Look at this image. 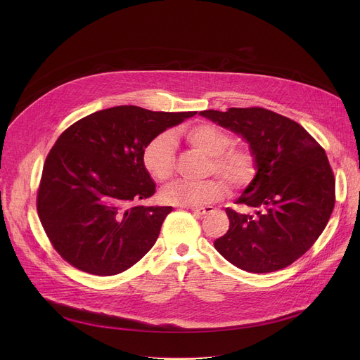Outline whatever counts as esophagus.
I'll return each instance as SVG.
<instances>
[{
    "mask_svg": "<svg viewBox=\"0 0 360 360\" xmlns=\"http://www.w3.org/2000/svg\"><path fill=\"white\" fill-rule=\"evenodd\" d=\"M189 210L196 215H205V214H211L214 211V207H191Z\"/></svg>",
    "mask_w": 360,
    "mask_h": 360,
    "instance_id": "34e87169",
    "label": "esophagus"
}]
</instances>
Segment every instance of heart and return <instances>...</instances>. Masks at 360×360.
<instances>
[{"mask_svg": "<svg viewBox=\"0 0 360 360\" xmlns=\"http://www.w3.org/2000/svg\"><path fill=\"white\" fill-rule=\"evenodd\" d=\"M186 142L195 149L211 157L210 171L225 178L232 186L246 185L255 174L252 153L240 146H231V136L222 129L199 124L182 131ZM176 142L171 132H162L152 138L143 148L142 162L148 174L160 182H167L175 172ZM228 189L221 179L202 182L176 181L165 188L164 199L181 207H200L225 198Z\"/></svg>", "mask_w": 360, "mask_h": 360, "instance_id": "b5f03b06", "label": "heart"}]
</instances>
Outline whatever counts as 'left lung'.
<instances>
[{
	"mask_svg": "<svg viewBox=\"0 0 360 360\" xmlns=\"http://www.w3.org/2000/svg\"><path fill=\"white\" fill-rule=\"evenodd\" d=\"M199 115L240 135L255 178L226 208L228 232L215 249L239 269L266 274L293 264L323 232L335 207V178L325 149L297 122L265 108L207 110Z\"/></svg>",
	"mask_w": 360,
	"mask_h": 360,
	"instance_id": "1",
	"label": "left lung"
}]
</instances>
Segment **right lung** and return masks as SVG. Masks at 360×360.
I'll return each instance as SVG.
<instances>
[{"label":"right lung","instance_id":"add662e5","mask_svg":"<svg viewBox=\"0 0 360 360\" xmlns=\"http://www.w3.org/2000/svg\"><path fill=\"white\" fill-rule=\"evenodd\" d=\"M195 114L120 105L96 111L60 135L44 164L37 211L68 264L111 276L143 258L172 212V207L136 205L155 193L143 148Z\"/></svg>","mask_w":360,"mask_h":360}]
</instances>
